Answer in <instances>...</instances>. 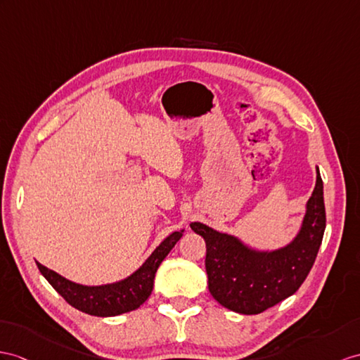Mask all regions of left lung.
Segmentation results:
<instances>
[{"label": "left lung", "instance_id": "obj_1", "mask_svg": "<svg viewBox=\"0 0 360 360\" xmlns=\"http://www.w3.org/2000/svg\"><path fill=\"white\" fill-rule=\"evenodd\" d=\"M191 229L206 243L209 292L226 309L258 314L292 296L313 267L326 231L323 185L316 168V185L307 201L300 232L284 248L258 250L233 235L203 223Z\"/></svg>", "mask_w": 360, "mask_h": 360}]
</instances>
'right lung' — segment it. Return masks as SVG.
Listing matches in <instances>:
<instances>
[{
	"label": "right lung",
	"instance_id": "add662e5",
	"mask_svg": "<svg viewBox=\"0 0 360 360\" xmlns=\"http://www.w3.org/2000/svg\"><path fill=\"white\" fill-rule=\"evenodd\" d=\"M181 235L183 229L166 236L134 274L112 284H76L60 276L56 271L39 264V262H37V266L50 285L75 309L91 314V316H117V314L139 309L150 297L154 287L157 269H159L162 261L181 238Z\"/></svg>",
	"mask_w": 360,
	"mask_h": 360
}]
</instances>
